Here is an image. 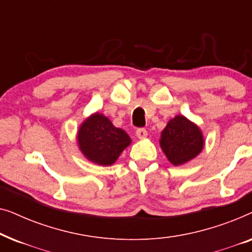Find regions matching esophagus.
Wrapping results in <instances>:
<instances>
[{
	"instance_id": "esophagus-1",
	"label": "esophagus",
	"mask_w": 252,
	"mask_h": 252,
	"mask_svg": "<svg viewBox=\"0 0 252 252\" xmlns=\"http://www.w3.org/2000/svg\"><path fill=\"white\" fill-rule=\"evenodd\" d=\"M136 136L139 137V139H146L147 135H148V132L144 128H139L136 129Z\"/></svg>"
}]
</instances>
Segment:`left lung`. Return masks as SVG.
Masks as SVG:
<instances>
[{
	"instance_id": "1",
	"label": "left lung",
	"mask_w": 252,
	"mask_h": 252,
	"mask_svg": "<svg viewBox=\"0 0 252 252\" xmlns=\"http://www.w3.org/2000/svg\"><path fill=\"white\" fill-rule=\"evenodd\" d=\"M159 146L172 165L181 166L202 153L205 140L198 125L187 117L177 115L161 130Z\"/></svg>"
}]
</instances>
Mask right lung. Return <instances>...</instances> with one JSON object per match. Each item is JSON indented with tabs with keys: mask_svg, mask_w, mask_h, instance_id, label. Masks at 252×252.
Instances as JSON below:
<instances>
[{
	"mask_svg": "<svg viewBox=\"0 0 252 252\" xmlns=\"http://www.w3.org/2000/svg\"><path fill=\"white\" fill-rule=\"evenodd\" d=\"M77 142L86 159L99 166H111L132 140L125 130L113 125L108 117L96 111L80 124Z\"/></svg>",
	"mask_w": 252,
	"mask_h": 252,
	"instance_id": "obj_1",
	"label": "right lung"
}]
</instances>
